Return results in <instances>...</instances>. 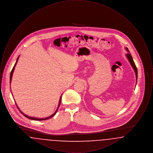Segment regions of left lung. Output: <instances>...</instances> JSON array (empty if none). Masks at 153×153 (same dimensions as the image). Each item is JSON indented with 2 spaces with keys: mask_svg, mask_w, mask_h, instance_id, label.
Segmentation results:
<instances>
[{
  "mask_svg": "<svg viewBox=\"0 0 153 153\" xmlns=\"http://www.w3.org/2000/svg\"><path fill=\"white\" fill-rule=\"evenodd\" d=\"M126 49L127 50V51L129 52L128 49L127 48H126ZM126 57L128 59V60L129 61V62H130V64H131V66L132 67L133 69H134V71H135V75H136V79H137H137H138V70H137V66L135 65V63H134V61H133L132 57V56H131V54H130V53H127V54L126 55ZM136 84H137V82H136Z\"/></svg>",
  "mask_w": 153,
  "mask_h": 153,
  "instance_id": "obj_1",
  "label": "left lung"
}]
</instances>
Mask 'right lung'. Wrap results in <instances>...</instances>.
Masks as SVG:
<instances>
[{
    "label": "right lung",
    "instance_id": "right-lung-1",
    "mask_svg": "<svg viewBox=\"0 0 153 153\" xmlns=\"http://www.w3.org/2000/svg\"><path fill=\"white\" fill-rule=\"evenodd\" d=\"M19 57H18L17 58V59H16V62H15V64L14 66V67H13V69H12V71H11V74H10V84H11V79H12V77H13V72H14V71L15 67V66H16V63H17V61H18V58H19ZM61 97H62V96H61V97H60V99H59V104H58V108H57L56 109V112L53 114V115H51V116H50V117H45V118H37V117H29V116H27V115H25V114H23V112H22V111L19 109V107H18V105L16 104V107H17V108H18L19 109V111L21 112V113L25 117H27V118H29L30 119H31V120H47V119H50V118H51V117H53V116H54L55 115H56V112H57V110H58V108H59V105H60V103H61Z\"/></svg>",
    "mask_w": 153,
    "mask_h": 153
}]
</instances>
